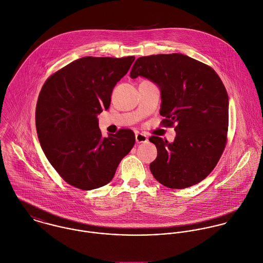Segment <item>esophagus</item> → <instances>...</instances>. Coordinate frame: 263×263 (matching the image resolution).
<instances>
[{"label": "esophagus", "mask_w": 263, "mask_h": 263, "mask_svg": "<svg viewBox=\"0 0 263 263\" xmlns=\"http://www.w3.org/2000/svg\"><path fill=\"white\" fill-rule=\"evenodd\" d=\"M135 139H136V142H137V143H145V142H147V140H148L147 136L144 135V134H142V133H136Z\"/></svg>", "instance_id": "1"}]
</instances>
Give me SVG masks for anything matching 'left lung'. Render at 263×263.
<instances>
[{
	"label": "left lung",
	"mask_w": 263,
	"mask_h": 263,
	"mask_svg": "<svg viewBox=\"0 0 263 263\" xmlns=\"http://www.w3.org/2000/svg\"><path fill=\"white\" fill-rule=\"evenodd\" d=\"M131 78L155 82L161 96L162 125L173 126L176 137L170 143L158 136V157L149 165L160 184L172 189L191 187L205 179L216 165L227 143L229 97L216 72L182 53L140 57Z\"/></svg>",
	"instance_id": "8db88e82"
}]
</instances>
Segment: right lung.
<instances>
[{
  "instance_id": "obj_1",
  "label": "right lung",
  "mask_w": 263,
  "mask_h": 263,
  "mask_svg": "<svg viewBox=\"0 0 263 263\" xmlns=\"http://www.w3.org/2000/svg\"><path fill=\"white\" fill-rule=\"evenodd\" d=\"M134 60V55L78 59L50 76L40 92L35 125L41 146L58 174L78 189L109 183L134 146L132 130L103 137L98 120Z\"/></svg>"
}]
</instances>
